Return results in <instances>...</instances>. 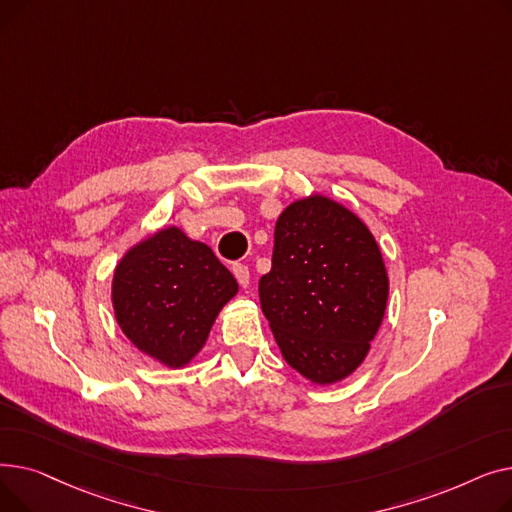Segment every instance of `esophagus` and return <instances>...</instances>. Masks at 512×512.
I'll return each mask as SVG.
<instances>
[{
    "label": "esophagus",
    "mask_w": 512,
    "mask_h": 512,
    "mask_svg": "<svg viewBox=\"0 0 512 512\" xmlns=\"http://www.w3.org/2000/svg\"><path fill=\"white\" fill-rule=\"evenodd\" d=\"M232 274H234V278L238 280V284H240L242 288H247V286H249V282H251V274H249V267H247V265L234 263V265H232Z\"/></svg>",
    "instance_id": "34e87169"
}]
</instances>
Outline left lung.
<instances>
[{
  "label": "left lung",
  "mask_w": 512,
  "mask_h": 512,
  "mask_svg": "<svg viewBox=\"0 0 512 512\" xmlns=\"http://www.w3.org/2000/svg\"><path fill=\"white\" fill-rule=\"evenodd\" d=\"M259 299L288 365L334 384L361 365L384 319L388 274L378 242L332 199L294 201L276 222Z\"/></svg>",
  "instance_id": "obj_1"
}]
</instances>
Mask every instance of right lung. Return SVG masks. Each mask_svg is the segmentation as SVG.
Wrapping results in <instances>:
<instances>
[{"mask_svg": "<svg viewBox=\"0 0 512 512\" xmlns=\"http://www.w3.org/2000/svg\"><path fill=\"white\" fill-rule=\"evenodd\" d=\"M236 290L234 276L207 245L166 228L118 263L112 301L134 346L168 367H182L201 351Z\"/></svg>", "mask_w": 512, "mask_h": 512, "instance_id": "add662e5", "label": "right lung"}]
</instances>
